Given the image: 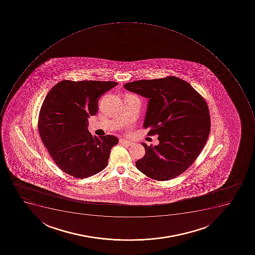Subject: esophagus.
Masks as SVG:
<instances>
[{
	"label": "esophagus",
	"instance_id": "obj_1",
	"mask_svg": "<svg viewBox=\"0 0 255 255\" xmlns=\"http://www.w3.org/2000/svg\"><path fill=\"white\" fill-rule=\"evenodd\" d=\"M120 142L122 143V144L126 145V146H132V145L134 144V142H132V141L128 140V139H125V138L120 139Z\"/></svg>",
	"mask_w": 255,
	"mask_h": 255
}]
</instances>
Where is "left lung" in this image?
<instances>
[{
    "label": "left lung",
    "instance_id": "left-lung-1",
    "mask_svg": "<svg viewBox=\"0 0 255 255\" xmlns=\"http://www.w3.org/2000/svg\"><path fill=\"white\" fill-rule=\"evenodd\" d=\"M124 88L148 99L143 127L159 143L144 146L135 166L155 180L173 179L199 156L211 131L207 104L191 84L175 76L127 83Z\"/></svg>",
    "mask_w": 255,
    "mask_h": 255
}]
</instances>
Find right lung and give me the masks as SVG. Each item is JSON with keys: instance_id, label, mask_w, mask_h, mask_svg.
I'll use <instances>...</instances> for the list:
<instances>
[{"instance_id": "add662e5", "label": "right lung", "mask_w": 255, "mask_h": 255, "mask_svg": "<svg viewBox=\"0 0 255 255\" xmlns=\"http://www.w3.org/2000/svg\"><path fill=\"white\" fill-rule=\"evenodd\" d=\"M118 83L62 80L49 91L40 111L38 130L56 165L76 178H88L106 167L114 135L93 137L89 118L98 113L99 99Z\"/></svg>"}]
</instances>
